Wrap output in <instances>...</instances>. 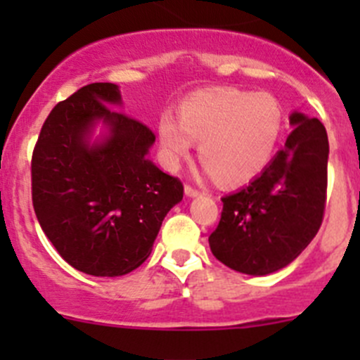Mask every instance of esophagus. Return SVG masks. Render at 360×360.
<instances>
[{
  "label": "esophagus",
  "instance_id": "esophagus-1",
  "mask_svg": "<svg viewBox=\"0 0 360 360\" xmlns=\"http://www.w3.org/2000/svg\"><path fill=\"white\" fill-rule=\"evenodd\" d=\"M184 191H186L188 197H198V195H202V191L197 190V188H193L191 184H186V186H184Z\"/></svg>",
  "mask_w": 360,
  "mask_h": 360
}]
</instances>
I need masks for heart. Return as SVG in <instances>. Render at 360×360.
I'll list each match as a JSON object with an SVG mask.
<instances>
[{
    "mask_svg": "<svg viewBox=\"0 0 360 360\" xmlns=\"http://www.w3.org/2000/svg\"><path fill=\"white\" fill-rule=\"evenodd\" d=\"M281 104L270 94L219 89L190 97L179 120L165 115L158 132L170 163L190 157L193 139L210 174L240 184L268 165L281 139Z\"/></svg>",
    "mask_w": 360,
    "mask_h": 360,
    "instance_id": "obj_1",
    "label": "heart"
}]
</instances>
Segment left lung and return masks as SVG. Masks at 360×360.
<instances>
[{
    "label": "left lung",
    "instance_id": "obj_1",
    "mask_svg": "<svg viewBox=\"0 0 360 360\" xmlns=\"http://www.w3.org/2000/svg\"><path fill=\"white\" fill-rule=\"evenodd\" d=\"M289 120L296 129L263 172L221 198L223 212L209 245L221 263L240 274L268 275L288 266L324 219L328 134L303 112Z\"/></svg>",
    "mask_w": 360,
    "mask_h": 360
}]
</instances>
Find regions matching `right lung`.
Listing matches in <instances>:
<instances>
[{
	"instance_id": "1",
	"label": "right lung",
	"mask_w": 360,
	"mask_h": 360,
	"mask_svg": "<svg viewBox=\"0 0 360 360\" xmlns=\"http://www.w3.org/2000/svg\"><path fill=\"white\" fill-rule=\"evenodd\" d=\"M108 104H122L115 83H90L57 104L31 160L32 207L66 263L94 277H118L148 259L163 217L183 200L177 177L146 158L150 127ZM103 119L110 134L90 145Z\"/></svg>"
}]
</instances>
